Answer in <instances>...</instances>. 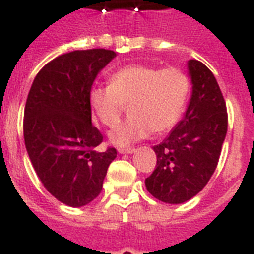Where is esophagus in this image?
<instances>
[{"label": "esophagus", "instance_id": "1", "mask_svg": "<svg viewBox=\"0 0 254 254\" xmlns=\"http://www.w3.org/2000/svg\"><path fill=\"white\" fill-rule=\"evenodd\" d=\"M134 147H120L119 149L120 154H131V153H134Z\"/></svg>", "mask_w": 254, "mask_h": 254}]
</instances>
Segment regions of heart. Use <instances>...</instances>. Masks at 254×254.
Listing matches in <instances>:
<instances>
[{"label": "heart", "instance_id": "1", "mask_svg": "<svg viewBox=\"0 0 254 254\" xmlns=\"http://www.w3.org/2000/svg\"><path fill=\"white\" fill-rule=\"evenodd\" d=\"M190 92V79L175 67L130 64L116 71L109 85L89 91V107L105 127H115L125 105L130 117L109 133L113 143L124 146L150 134H161L178 123Z\"/></svg>", "mask_w": 254, "mask_h": 254}]
</instances>
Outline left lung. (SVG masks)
<instances>
[{"instance_id":"1","label":"left lung","mask_w":254,"mask_h":254,"mask_svg":"<svg viewBox=\"0 0 254 254\" xmlns=\"http://www.w3.org/2000/svg\"><path fill=\"white\" fill-rule=\"evenodd\" d=\"M192 95L183 119L153 150L157 166L145 185L158 200L181 204L200 192L215 173L227 134L228 115L213 73L189 61Z\"/></svg>"}]
</instances>
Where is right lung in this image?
<instances>
[{"label":"right lung","mask_w":254,"mask_h":254,"mask_svg":"<svg viewBox=\"0 0 254 254\" xmlns=\"http://www.w3.org/2000/svg\"><path fill=\"white\" fill-rule=\"evenodd\" d=\"M116 57L105 49L63 54L38 72L25 105L23 137L29 158L46 190L69 207L99 196L115 147L99 151L103 134L92 124L89 91Z\"/></svg>","instance_id":"1"}]
</instances>
